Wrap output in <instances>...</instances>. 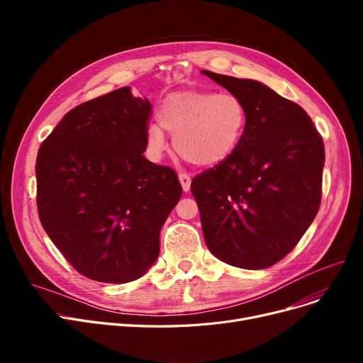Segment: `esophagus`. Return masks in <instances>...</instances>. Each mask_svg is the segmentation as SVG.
Here are the masks:
<instances>
[{
	"label": "esophagus",
	"instance_id": "1",
	"mask_svg": "<svg viewBox=\"0 0 363 363\" xmlns=\"http://www.w3.org/2000/svg\"><path fill=\"white\" fill-rule=\"evenodd\" d=\"M179 182L182 185V189L184 191H189V186H191V177H189L188 174H179Z\"/></svg>",
	"mask_w": 363,
	"mask_h": 363
}]
</instances>
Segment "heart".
<instances>
[{
	"label": "heart",
	"mask_w": 363,
	"mask_h": 363,
	"mask_svg": "<svg viewBox=\"0 0 363 363\" xmlns=\"http://www.w3.org/2000/svg\"><path fill=\"white\" fill-rule=\"evenodd\" d=\"M157 119L147 128L152 156L163 155L167 130L181 157L211 167L234 155L245 130L247 108L233 92L182 91L170 94L162 103Z\"/></svg>",
	"instance_id": "b5f03b06"
}]
</instances>
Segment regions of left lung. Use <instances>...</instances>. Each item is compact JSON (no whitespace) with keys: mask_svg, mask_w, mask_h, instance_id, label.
<instances>
[{"mask_svg":"<svg viewBox=\"0 0 363 363\" xmlns=\"http://www.w3.org/2000/svg\"><path fill=\"white\" fill-rule=\"evenodd\" d=\"M201 73L247 108L234 155L191 182L206 244L237 268H269L294 249L319 211L322 137L306 111L264 84Z\"/></svg>","mask_w":363,"mask_h":363,"instance_id":"left-lung-1","label":"left lung"}]
</instances>
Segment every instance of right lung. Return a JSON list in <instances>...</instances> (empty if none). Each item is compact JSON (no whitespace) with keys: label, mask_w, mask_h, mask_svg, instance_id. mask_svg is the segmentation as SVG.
Wrapping results in <instances>:
<instances>
[{"label":"right lung","mask_w":363,"mask_h":363,"mask_svg":"<svg viewBox=\"0 0 363 363\" xmlns=\"http://www.w3.org/2000/svg\"><path fill=\"white\" fill-rule=\"evenodd\" d=\"M151 104L123 86L65 114L36 157V204L45 233L84 277L141 278L181 199L174 169L147 160Z\"/></svg>","instance_id":"1"}]
</instances>
